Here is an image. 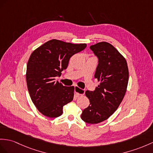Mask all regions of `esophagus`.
<instances>
[{"mask_svg": "<svg viewBox=\"0 0 153 153\" xmlns=\"http://www.w3.org/2000/svg\"><path fill=\"white\" fill-rule=\"evenodd\" d=\"M74 91H75V93L77 96H80V95H84L85 94V90L84 89H81L79 88L78 86L74 87Z\"/></svg>", "mask_w": 153, "mask_h": 153, "instance_id": "obj_1", "label": "esophagus"}]
</instances>
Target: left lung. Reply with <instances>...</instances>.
<instances>
[{
  "instance_id": "8db88e82",
  "label": "left lung",
  "mask_w": 153,
  "mask_h": 153,
  "mask_svg": "<svg viewBox=\"0 0 153 153\" xmlns=\"http://www.w3.org/2000/svg\"><path fill=\"white\" fill-rule=\"evenodd\" d=\"M98 58L95 78L100 82L94 91H85L89 105L81 115L84 121L97 124L112 115L124 98L128 82V69L125 58L113 45L100 42L90 46Z\"/></svg>"
}]
</instances>
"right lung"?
Listing matches in <instances>:
<instances>
[{"label": "right lung", "mask_w": 153, "mask_h": 153, "mask_svg": "<svg viewBox=\"0 0 153 153\" xmlns=\"http://www.w3.org/2000/svg\"><path fill=\"white\" fill-rule=\"evenodd\" d=\"M85 43L73 44L51 39L33 51L29 58L26 80L30 96L39 112L57 117L63 107L72 101L74 87H67L55 80L68 68L70 58L83 51Z\"/></svg>", "instance_id": "obj_1"}]
</instances>
